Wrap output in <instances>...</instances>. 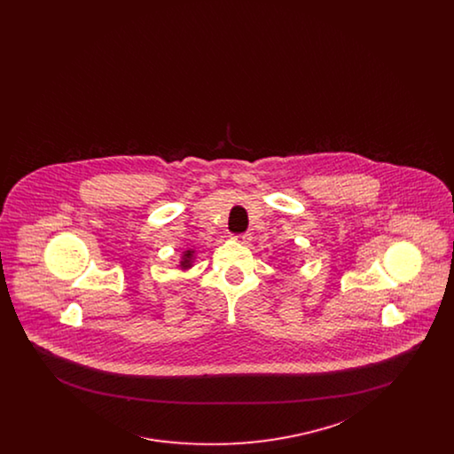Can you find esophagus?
I'll return each mask as SVG.
<instances>
[{
    "mask_svg": "<svg viewBox=\"0 0 454 454\" xmlns=\"http://www.w3.org/2000/svg\"><path fill=\"white\" fill-rule=\"evenodd\" d=\"M235 239L239 241V243H243V245H248L252 241V235L250 233H241V235H237Z\"/></svg>",
    "mask_w": 454,
    "mask_h": 454,
    "instance_id": "esophagus-1",
    "label": "esophagus"
}]
</instances>
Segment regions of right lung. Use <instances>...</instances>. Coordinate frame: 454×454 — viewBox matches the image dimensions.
<instances>
[{"instance_id": "add662e5", "label": "right lung", "mask_w": 454, "mask_h": 454, "mask_svg": "<svg viewBox=\"0 0 454 454\" xmlns=\"http://www.w3.org/2000/svg\"><path fill=\"white\" fill-rule=\"evenodd\" d=\"M192 262H194V250H185L184 255H182V260H180V269H184V270L191 269Z\"/></svg>"}]
</instances>
